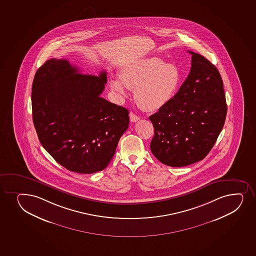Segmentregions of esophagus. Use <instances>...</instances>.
Returning a JSON list of instances; mask_svg holds the SVG:
<instances>
[{
	"label": "esophagus",
	"mask_w": 256,
	"mask_h": 256,
	"mask_svg": "<svg viewBox=\"0 0 256 256\" xmlns=\"http://www.w3.org/2000/svg\"><path fill=\"white\" fill-rule=\"evenodd\" d=\"M130 121L132 122H135L140 120V118H138V116L135 115L134 113H132V112H130Z\"/></svg>",
	"instance_id": "obj_1"
}]
</instances>
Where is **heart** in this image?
<instances>
[{
    "label": "heart",
    "mask_w": 256,
    "mask_h": 256,
    "mask_svg": "<svg viewBox=\"0 0 256 256\" xmlns=\"http://www.w3.org/2000/svg\"><path fill=\"white\" fill-rule=\"evenodd\" d=\"M121 80L113 79L112 88L126 96L125 86L135 89L134 98L142 109L156 112L172 100L180 84V73L172 64L158 58H148L132 64L122 72Z\"/></svg>",
    "instance_id": "heart-1"
}]
</instances>
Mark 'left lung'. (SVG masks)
Returning a JSON list of instances; mask_svg holds the SVG:
<instances>
[{"mask_svg": "<svg viewBox=\"0 0 256 256\" xmlns=\"http://www.w3.org/2000/svg\"><path fill=\"white\" fill-rule=\"evenodd\" d=\"M192 55L188 78L166 106L150 116V150L162 164L184 167L208 154L222 132L227 106L223 80L206 58Z\"/></svg>", "mask_w": 256, "mask_h": 256, "instance_id": "obj_1", "label": "left lung"}]
</instances>
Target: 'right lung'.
Returning a JSON list of instances; mask_svg holds the SVG:
<instances>
[{
  "label": "right lung",
  "instance_id": "1",
  "mask_svg": "<svg viewBox=\"0 0 256 256\" xmlns=\"http://www.w3.org/2000/svg\"><path fill=\"white\" fill-rule=\"evenodd\" d=\"M106 72L82 75L66 60L51 58L32 84L38 138L58 164L80 174L104 170L128 128V110L101 98Z\"/></svg>",
  "mask_w": 256,
  "mask_h": 256
}]
</instances>
